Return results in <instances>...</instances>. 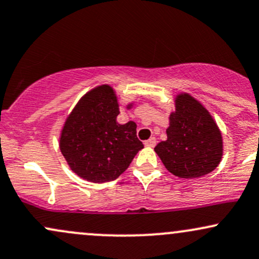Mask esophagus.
Segmentation results:
<instances>
[{
	"instance_id": "esophagus-1",
	"label": "esophagus",
	"mask_w": 259,
	"mask_h": 259,
	"mask_svg": "<svg viewBox=\"0 0 259 259\" xmlns=\"http://www.w3.org/2000/svg\"><path fill=\"white\" fill-rule=\"evenodd\" d=\"M156 139L154 138H150L148 140H146V141H145V146H147V147H154L156 146Z\"/></svg>"
}]
</instances>
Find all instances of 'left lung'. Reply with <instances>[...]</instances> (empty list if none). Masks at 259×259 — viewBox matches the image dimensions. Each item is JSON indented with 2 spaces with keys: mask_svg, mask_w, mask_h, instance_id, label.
Listing matches in <instances>:
<instances>
[{
  "mask_svg": "<svg viewBox=\"0 0 259 259\" xmlns=\"http://www.w3.org/2000/svg\"><path fill=\"white\" fill-rule=\"evenodd\" d=\"M154 151L175 177L200 178L221 163L222 133L203 105L183 92L175 97V111L169 115L167 140L160 141Z\"/></svg>",
  "mask_w": 259,
  "mask_h": 259,
  "instance_id": "obj_1",
  "label": "left lung"
}]
</instances>
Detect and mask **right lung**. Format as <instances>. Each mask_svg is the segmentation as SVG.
Returning a JSON list of instances; mask_svg holds the SVG:
<instances>
[{
	"label": "right lung",
	"mask_w": 259,
	"mask_h": 259,
	"mask_svg": "<svg viewBox=\"0 0 259 259\" xmlns=\"http://www.w3.org/2000/svg\"><path fill=\"white\" fill-rule=\"evenodd\" d=\"M118 114L114 90L101 85L86 92L68 115L59 148L70 169L84 180L99 184L115 180L144 148L136 136V124H119Z\"/></svg>",
	"instance_id": "obj_1"
}]
</instances>
